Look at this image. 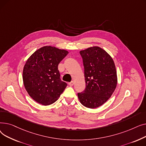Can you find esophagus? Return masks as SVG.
<instances>
[{"label": "esophagus", "instance_id": "34e87169", "mask_svg": "<svg viewBox=\"0 0 146 146\" xmlns=\"http://www.w3.org/2000/svg\"><path fill=\"white\" fill-rule=\"evenodd\" d=\"M68 85H70V86H73V85H74V82H73V81H72V82H69V83H68Z\"/></svg>", "mask_w": 146, "mask_h": 146}]
</instances>
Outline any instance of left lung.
Instances as JSON below:
<instances>
[{"mask_svg":"<svg viewBox=\"0 0 146 146\" xmlns=\"http://www.w3.org/2000/svg\"><path fill=\"white\" fill-rule=\"evenodd\" d=\"M83 59L86 88L78 96L80 103L89 108H96L111 96L117 85L113 60L109 54L99 47L80 51Z\"/></svg>","mask_w":146,"mask_h":146,"instance_id":"8db88e82","label":"left lung"}]
</instances>
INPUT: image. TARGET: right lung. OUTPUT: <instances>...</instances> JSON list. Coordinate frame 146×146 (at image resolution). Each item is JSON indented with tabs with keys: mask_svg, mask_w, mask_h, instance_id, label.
I'll return each mask as SVG.
<instances>
[{
	"mask_svg": "<svg viewBox=\"0 0 146 146\" xmlns=\"http://www.w3.org/2000/svg\"><path fill=\"white\" fill-rule=\"evenodd\" d=\"M68 52L52 46L35 51L26 61L23 82L29 95L43 105L55 102L67 86L60 79L58 65Z\"/></svg>",
	"mask_w": 146,
	"mask_h": 146,
	"instance_id": "add662e5",
	"label": "right lung"
}]
</instances>
